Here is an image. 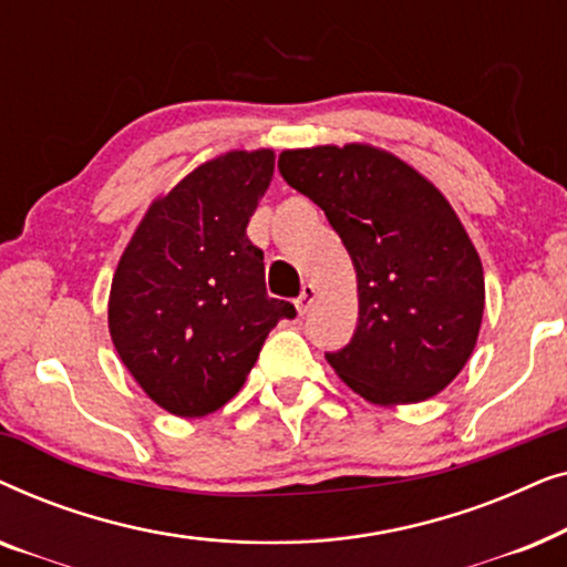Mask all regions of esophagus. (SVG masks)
<instances>
[{"instance_id":"esophagus-1","label":"esophagus","mask_w":567,"mask_h":567,"mask_svg":"<svg viewBox=\"0 0 567 567\" xmlns=\"http://www.w3.org/2000/svg\"><path fill=\"white\" fill-rule=\"evenodd\" d=\"M315 297H317V289H315L312 284L301 286V293L297 297V301H293V305H297V312H299V315H307L309 307H312Z\"/></svg>"}]
</instances>
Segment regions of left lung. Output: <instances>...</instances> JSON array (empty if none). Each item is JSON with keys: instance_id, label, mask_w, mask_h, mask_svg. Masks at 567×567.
Returning a JSON list of instances; mask_svg holds the SVG:
<instances>
[{"instance_id": "8db88e82", "label": "left lung", "mask_w": 567, "mask_h": 567, "mask_svg": "<svg viewBox=\"0 0 567 567\" xmlns=\"http://www.w3.org/2000/svg\"><path fill=\"white\" fill-rule=\"evenodd\" d=\"M284 181L312 198L343 239L359 286L351 343L324 353L374 405H413L456 379L477 346L483 262L429 177L371 144L278 154Z\"/></svg>"}]
</instances>
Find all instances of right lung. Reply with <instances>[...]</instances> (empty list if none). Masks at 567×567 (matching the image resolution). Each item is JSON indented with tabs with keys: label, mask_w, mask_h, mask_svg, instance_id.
<instances>
[{
	"label": "right lung",
	"mask_w": 567,
	"mask_h": 567,
	"mask_svg": "<svg viewBox=\"0 0 567 567\" xmlns=\"http://www.w3.org/2000/svg\"><path fill=\"white\" fill-rule=\"evenodd\" d=\"M274 150L216 154L146 208L107 297V328L146 398L177 417L243 390L268 332L297 315L266 293L245 229L274 177Z\"/></svg>",
	"instance_id": "right-lung-1"
}]
</instances>
